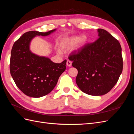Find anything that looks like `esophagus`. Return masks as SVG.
<instances>
[{
    "mask_svg": "<svg viewBox=\"0 0 134 134\" xmlns=\"http://www.w3.org/2000/svg\"><path fill=\"white\" fill-rule=\"evenodd\" d=\"M71 64H72V62H71V61L69 60H68L66 62V65L69 67H70V66H71Z\"/></svg>",
    "mask_w": 134,
    "mask_h": 134,
    "instance_id": "1",
    "label": "esophagus"
}]
</instances>
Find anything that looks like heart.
<instances>
[{
	"instance_id": "obj_1",
	"label": "heart",
	"mask_w": 134,
	"mask_h": 134,
	"mask_svg": "<svg viewBox=\"0 0 134 134\" xmlns=\"http://www.w3.org/2000/svg\"><path fill=\"white\" fill-rule=\"evenodd\" d=\"M88 40V37L86 35H82L80 37L78 36H74L65 41L62 45V47L65 49H68L79 42L78 47L82 48L87 43Z\"/></svg>"
}]
</instances>
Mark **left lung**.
<instances>
[{
  "label": "left lung",
  "instance_id": "left-lung-1",
  "mask_svg": "<svg viewBox=\"0 0 134 134\" xmlns=\"http://www.w3.org/2000/svg\"><path fill=\"white\" fill-rule=\"evenodd\" d=\"M99 38L69 56L72 66L78 70L76 83L83 92L102 96L115 86L122 71L120 43L110 34L98 29Z\"/></svg>",
  "mask_w": 134,
  "mask_h": 134
}]
</instances>
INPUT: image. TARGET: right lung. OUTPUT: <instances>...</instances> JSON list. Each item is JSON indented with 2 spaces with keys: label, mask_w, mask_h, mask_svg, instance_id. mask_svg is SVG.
Returning <instances> with one entry per match:
<instances>
[{
  "label": "right lung",
  "mask_w": 134,
  "mask_h": 134,
  "mask_svg": "<svg viewBox=\"0 0 134 134\" xmlns=\"http://www.w3.org/2000/svg\"><path fill=\"white\" fill-rule=\"evenodd\" d=\"M55 31L26 32L12 47L10 74L16 86L28 96L39 98L48 94L66 69V60L60 64L55 63L49 58L36 55L30 50V42L35 36H48Z\"/></svg>",
  "instance_id": "obj_1"
}]
</instances>
